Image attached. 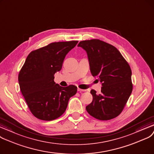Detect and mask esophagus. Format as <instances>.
<instances>
[{
	"label": "esophagus",
	"instance_id": "esophagus-1",
	"mask_svg": "<svg viewBox=\"0 0 154 154\" xmlns=\"http://www.w3.org/2000/svg\"><path fill=\"white\" fill-rule=\"evenodd\" d=\"M78 91H86V90H83V89H81V88H78Z\"/></svg>",
	"mask_w": 154,
	"mask_h": 154
}]
</instances>
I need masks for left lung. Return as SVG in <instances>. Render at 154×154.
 Here are the masks:
<instances>
[{
    "label": "left lung",
    "instance_id": "obj_1",
    "mask_svg": "<svg viewBox=\"0 0 154 154\" xmlns=\"http://www.w3.org/2000/svg\"><path fill=\"white\" fill-rule=\"evenodd\" d=\"M87 53L90 71L102 83L101 93L91 90V103L86 106L91 116L100 120H108L123 111L133 90L131 70L120 51L112 45L94 39L79 42Z\"/></svg>",
    "mask_w": 154,
    "mask_h": 154
}]
</instances>
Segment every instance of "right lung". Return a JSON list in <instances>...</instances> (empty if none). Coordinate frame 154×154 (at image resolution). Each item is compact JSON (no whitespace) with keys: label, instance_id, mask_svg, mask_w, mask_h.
Masks as SVG:
<instances>
[{"label":"right lung","instance_id":"1","mask_svg":"<svg viewBox=\"0 0 154 154\" xmlns=\"http://www.w3.org/2000/svg\"><path fill=\"white\" fill-rule=\"evenodd\" d=\"M78 41L55 42L34 50L27 56L18 76L20 90L32 114L38 119L51 121L66 111L77 87H62L54 82L64 58Z\"/></svg>","mask_w":154,"mask_h":154}]
</instances>
